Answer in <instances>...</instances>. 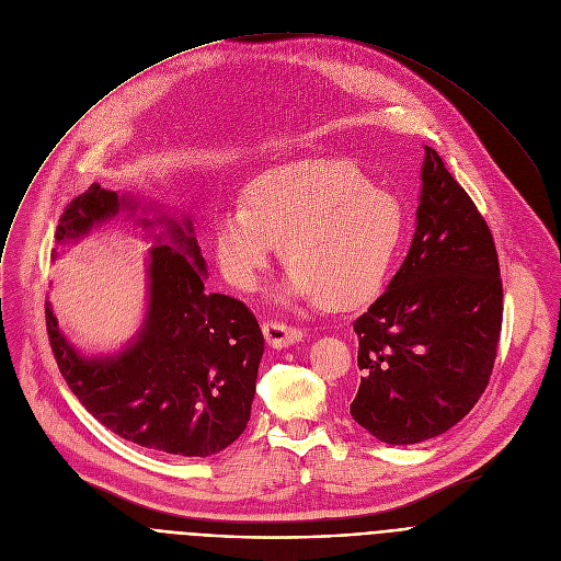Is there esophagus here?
<instances>
[{
  "mask_svg": "<svg viewBox=\"0 0 561 561\" xmlns=\"http://www.w3.org/2000/svg\"><path fill=\"white\" fill-rule=\"evenodd\" d=\"M264 337L268 342V346L273 348H286L293 346L297 342H301L304 333L295 327H288L284 322H266L264 324Z\"/></svg>",
  "mask_w": 561,
  "mask_h": 561,
  "instance_id": "esophagus-1",
  "label": "esophagus"
}]
</instances>
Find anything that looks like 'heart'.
Returning a JSON list of instances; mask_svg holds the SVG:
<instances>
[{"instance_id":"heart-1","label":"heart","mask_w":561,"mask_h":561,"mask_svg":"<svg viewBox=\"0 0 561 561\" xmlns=\"http://www.w3.org/2000/svg\"><path fill=\"white\" fill-rule=\"evenodd\" d=\"M404 206L353 164L317 159L260 175L244 204L213 215V249L224 277L255 290L277 244L290 266L277 297L357 308L375 299L404 237Z\"/></svg>"}]
</instances>
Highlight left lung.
<instances>
[{"label": "left lung", "mask_w": 561, "mask_h": 561, "mask_svg": "<svg viewBox=\"0 0 561 561\" xmlns=\"http://www.w3.org/2000/svg\"><path fill=\"white\" fill-rule=\"evenodd\" d=\"M424 152L411 251L353 324L362 381L351 415L392 446L437 437L470 413L502 333L493 234L437 150Z\"/></svg>", "instance_id": "8db88e82"}]
</instances>
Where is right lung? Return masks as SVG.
Returning a JSON list of instances; mask_svg holds the SVG:
<instances>
[{
	"label": "right lung",
	"mask_w": 561,
	"mask_h": 561,
	"mask_svg": "<svg viewBox=\"0 0 561 561\" xmlns=\"http://www.w3.org/2000/svg\"><path fill=\"white\" fill-rule=\"evenodd\" d=\"M137 209H154L156 219L137 218ZM119 213L154 242L146 264L144 322L122 351L89 357L68 342L46 301L59 373L84 409L115 435L169 455H215L251 420L264 335L242 301L206 290V262L188 217L178 221L133 195L93 184L64 210L57 244H75ZM154 225L165 230L152 233Z\"/></svg>",
	"instance_id": "1"
}]
</instances>
